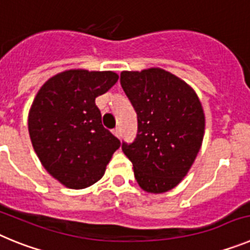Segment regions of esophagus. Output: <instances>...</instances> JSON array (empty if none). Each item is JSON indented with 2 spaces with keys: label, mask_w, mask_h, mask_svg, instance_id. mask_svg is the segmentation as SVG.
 Returning a JSON list of instances; mask_svg holds the SVG:
<instances>
[{
  "label": "esophagus",
  "mask_w": 250,
  "mask_h": 250,
  "mask_svg": "<svg viewBox=\"0 0 250 250\" xmlns=\"http://www.w3.org/2000/svg\"><path fill=\"white\" fill-rule=\"evenodd\" d=\"M112 134H114V135L116 136V138H120V135H121L120 127H115V129L112 130Z\"/></svg>",
  "instance_id": "esophagus-1"
}]
</instances>
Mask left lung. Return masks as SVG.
Here are the masks:
<instances>
[{
  "label": "left lung",
  "instance_id": "obj_1",
  "mask_svg": "<svg viewBox=\"0 0 250 250\" xmlns=\"http://www.w3.org/2000/svg\"><path fill=\"white\" fill-rule=\"evenodd\" d=\"M120 83L138 114V134L124 154L143 190H171L188 174L204 138L205 116L198 95L163 68L123 71Z\"/></svg>",
  "mask_w": 250,
  "mask_h": 250
}]
</instances>
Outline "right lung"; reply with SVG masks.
Listing matches in <instances>:
<instances>
[{
  "label": "right lung",
  "mask_w": 250,
  "mask_h": 250,
  "mask_svg": "<svg viewBox=\"0 0 250 250\" xmlns=\"http://www.w3.org/2000/svg\"><path fill=\"white\" fill-rule=\"evenodd\" d=\"M112 71L66 70L48 79L28 112V132L47 173L70 189L100 180L120 140L103 126L95 99L109 91Z\"/></svg>",
  "instance_id": "add662e5"
}]
</instances>
